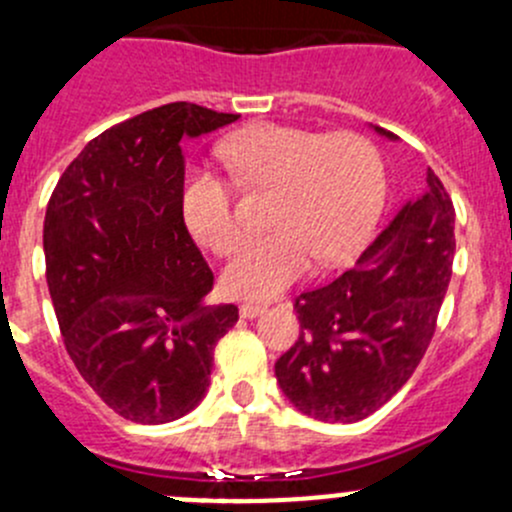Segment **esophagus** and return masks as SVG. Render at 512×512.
<instances>
[{
    "mask_svg": "<svg viewBox=\"0 0 512 512\" xmlns=\"http://www.w3.org/2000/svg\"><path fill=\"white\" fill-rule=\"evenodd\" d=\"M265 304H257V302H242L240 304V317L242 319H255L265 312Z\"/></svg>",
    "mask_w": 512,
    "mask_h": 512,
    "instance_id": "obj_1",
    "label": "esophagus"
}]
</instances>
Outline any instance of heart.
<instances>
[{
    "instance_id": "b5f03b06",
    "label": "heart",
    "mask_w": 512,
    "mask_h": 512,
    "mask_svg": "<svg viewBox=\"0 0 512 512\" xmlns=\"http://www.w3.org/2000/svg\"><path fill=\"white\" fill-rule=\"evenodd\" d=\"M227 170L245 190H272V230L245 242L223 285L245 299H270L297 282L312 262L349 260L379 218L384 163L359 133H324L285 123H257L220 143ZM180 213L215 255L240 247L242 225L232 193L213 170H193L180 188Z\"/></svg>"
}]
</instances>
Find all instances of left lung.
<instances>
[{
    "instance_id": "8db88e82",
    "label": "left lung",
    "mask_w": 512,
    "mask_h": 512,
    "mask_svg": "<svg viewBox=\"0 0 512 512\" xmlns=\"http://www.w3.org/2000/svg\"><path fill=\"white\" fill-rule=\"evenodd\" d=\"M453 223L451 198L428 168L421 195L396 213L352 270L299 294V337L275 364L294 409L317 421L356 423L411 379L451 282Z\"/></svg>"
}]
</instances>
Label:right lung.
<instances>
[{
  "label": "right lung",
  "mask_w": 512,
  "mask_h": 512,
  "mask_svg": "<svg viewBox=\"0 0 512 512\" xmlns=\"http://www.w3.org/2000/svg\"><path fill=\"white\" fill-rule=\"evenodd\" d=\"M237 113L165 103L108 128L71 160L44 218L46 282L66 352L118 416L168 423L203 401L235 304H213L180 188L183 146Z\"/></svg>",
  "instance_id": "1"
}]
</instances>
